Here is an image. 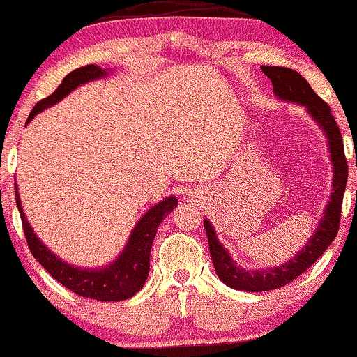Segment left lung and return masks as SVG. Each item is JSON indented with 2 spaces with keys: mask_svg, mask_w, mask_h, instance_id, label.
Listing matches in <instances>:
<instances>
[{
  "mask_svg": "<svg viewBox=\"0 0 357 357\" xmlns=\"http://www.w3.org/2000/svg\"><path fill=\"white\" fill-rule=\"evenodd\" d=\"M261 72L272 80L273 92L277 93L278 98L305 105L308 108L310 115L324 130L328 137L329 151H331L335 178H333L331 199L328 202L317 232L313 234V238H310L305 249H301L298 254L293 257V260L280 265V267L270 270H245L238 267L229 257L227 250L219 243V238L215 236L209 220H204L207 241H209V252L218 277L222 280L225 285L243 291H268L288 285L293 280L298 278L301 273L306 272L326 252L329 243L335 241L337 231H340L342 196H344L347 183L344 145H342L341 132L337 128V123L328 103L314 93L310 84L296 70L277 66H261Z\"/></svg>",
  "mask_w": 357,
  "mask_h": 357,
  "instance_id": "1",
  "label": "left lung"
}]
</instances>
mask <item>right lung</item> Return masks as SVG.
Returning a JSON list of instances; mask_svg holds the SVG:
<instances>
[{
	"label": "right lung",
	"mask_w": 357,
	"mask_h": 357,
	"mask_svg": "<svg viewBox=\"0 0 357 357\" xmlns=\"http://www.w3.org/2000/svg\"><path fill=\"white\" fill-rule=\"evenodd\" d=\"M102 75H105V70L93 64L79 67V69L69 72L51 96L36 103L28 116V121L33 120L46 107H51L59 100H62L67 93L72 92L75 87H79L80 84L98 79ZM15 192L17 211H20L21 215L22 231H24L26 242H28V247L31 254L34 255V259L59 283L69 288L70 291L77 293L80 296H85V298L98 301H121L130 298L135 293L142 290L146 282L148 272H150V252L158 227H160L161 220H165L166 215L178 206V199L174 196H171L168 199L161 201L160 204L151 207L137 224V227L133 229L123 252H121V255L114 264H110V267H105L102 270H82L72 267V265L64 264L61 259H57L36 237V234L33 232V229H31V225L24 218L20 197H17L16 186Z\"/></svg>",
	"instance_id": "obj_1"
}]
</instances>
